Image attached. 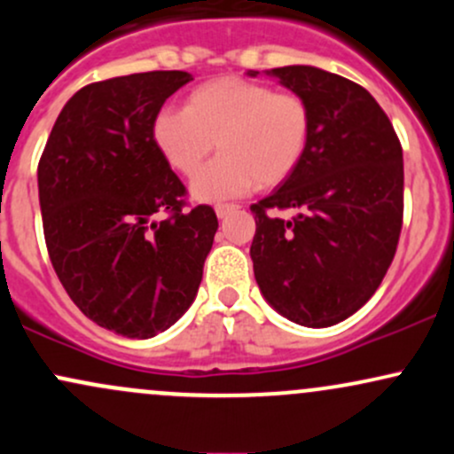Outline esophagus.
<instances>
[{"label":"esophagus","mask_w":454,"mask_h":454,"mask_svg":"<svg viewBox=\"0 0 454 454\" xmlns=\"http://www.w3.org/2000/svg\"><path fill=\"white\" fill-rule=\"evenodd\" d=\"M237 204H217L215 207V213H217V217H226V215H231L232 211H237Z\"/></svg>","instance_id":"1"}]
</instances>
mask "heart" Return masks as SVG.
Instances as JSON below:
<instances>
[{"instance_id":"b5f03b06","label":"heart","mask_w":454,"mask_h":454,"mask_svg":"<svg viewBox=\"0 0 454 454\" xmlns=\"http://www.w3.org/2000/svg\"><path fill=\"white\" fill-rule=\"evenodd\" d=\"M312 127V107L301 94L219 77L192 90L183 109H161L153 139L183 176H193L217 148L222 154L198 174L192 192L198 200L222 202L254 185L286 181L306 157Z\"/></svg>"}]
</instances>
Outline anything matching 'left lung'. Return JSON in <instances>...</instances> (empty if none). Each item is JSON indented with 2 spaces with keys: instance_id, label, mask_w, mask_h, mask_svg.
Wrapping results in <instances>:
<instances>
[{
  "instance_id": "left-lung-1",
  "label": "left lung",
  "mask_w": 454,
  "mask_h": 454,
  "mask_svg": "<svg viewBox=\"0 0 454 454\" xmlns=\"http://www.w3.org/2000/svg\"><path fill=\"white\" fill-rule=\"evenodd\" d=\"M269 74L310 103L315 127L300 168L250 207L254 276L288 321L330 327L360 310L392 265L403 226V148L360 83L315 67ZM286 207L298 215H270Z\"/></svg>"
}]
</instances>
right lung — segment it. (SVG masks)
<instances>
[{"instance_id": "right-lung-1", "label": "right lung", "mask_w": 454, "mask_h": 454, "mask_svg": "<svg viewBox=\"0 0 454 454\" xmlns=\"http://www.w3.org/2000/svg\"><path fill=\"white\" fill-rule=\"evenodd\" d=\"M192 82L151 71L88 83L59 112L38 161L49 258L90 321L127 338L168 330L192 306L217 232L153 139L166 98ZM157 212L167 217L153 222Z\"/></svg>"}]
</instances>
